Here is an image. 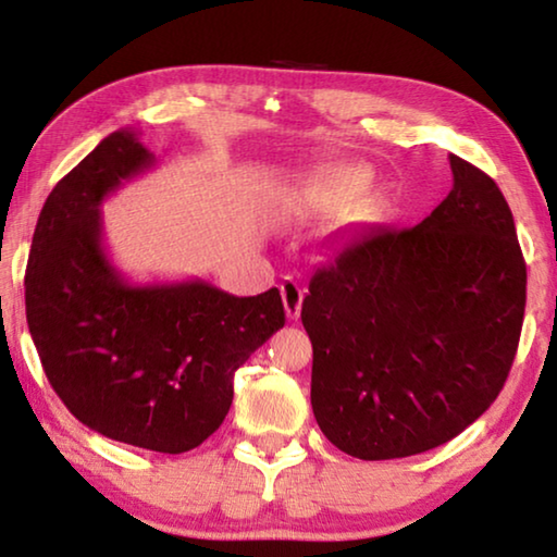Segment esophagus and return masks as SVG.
<instances>
[{
  "label": "esophagus",
  "instance_id": "obj_1",
  "mask_svg": "<svg viewBox=\"0 0 557 557\" xmlns=\"http://www.w3.org/2000/svg\"><path fill=\"white\" fill-rule=\"evenodd\" d=\"M282 301H285V312L289 319H297L299 317V309H301V299H305V287L299 285L297 280L287 277L282 282Z\"/></svg>",
  "mask_w": 557,
  "mask_h": 557
}]
</instances>
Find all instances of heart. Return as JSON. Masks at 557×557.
Segmentation results:
<instances>
[{"instance_id":"heart-1","label":"heart","mask_w":557,"mask_h":557,"mask_svg":"<svg viewBox=\"0 0 557 557\" xmlns=\"http://www.w3.org/2000/svg\"><path fill=\"white\" fill-rule=\"evenodd\" d=\"M356 184H358V178L354 172L326 174L305 188V201L309 206H326V203L342 201L354 191Z\"/></svg>"}]
</instances>
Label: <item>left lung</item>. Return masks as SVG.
Returning <instances> with one entry per match:
<instances>
[{
  "label": "left lung",
  "instance_id": "obj_1",
  "mask_svg": "<svg viewBox=\"0 0 557 557\" xmlns=\"http://www.w3.org/2000/svg\"><path fill=\"white\" fill-rule=\"evenodd\" d=\"M447 199L412 228H366L309 280L312 410L358 459L457 437L502 393L525 309V262L504 194L449 154Z\"/></svg>",
  "mask_w": 557,
  "mask_h": 557
}]
</instances>
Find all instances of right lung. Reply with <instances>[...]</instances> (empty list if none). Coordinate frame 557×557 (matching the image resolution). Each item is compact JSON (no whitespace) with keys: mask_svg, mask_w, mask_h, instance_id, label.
<instances>
[{"mask_svg":"<svg viewBox=\"0 0 557 557\" xmlns=\"http://www.w3.org/2000/svg\"><path fill=\"white\" fill-rule=\"evenodd\" d=\"M149 166L154 154L117 129L53 186L26 265V322L83 425L182 455L221 428L235 371L285 326V307L277 287L235 297L203 280H125L102 245L100 203Z\"/></svg>","mask_w":557,"mask_h":557,"instance_id":"right-lung-1","label":"right lung"}]
</instances>
